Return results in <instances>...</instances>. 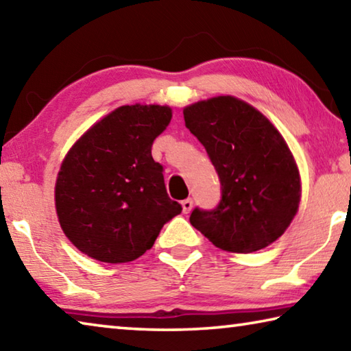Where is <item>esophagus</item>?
<instances>
[{
  "label": "esophagus",
  "mask_w": 351,
  "mask_h": 351,
  "mask_svg": "<svg viewBox=\"0 0 351 351\" xmlns=\"http://www.w3.org/2000/svg\"><path fill=\"white\" fill-rule=\"evenodd\" d=\"M181 204H182L184 213H189L190 210H192V207H193V201H192V198H187V199H184Z\"/></svg>",
  "instance_id": "esophagus-1"
}]
</instances>
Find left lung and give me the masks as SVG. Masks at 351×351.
Segmentation results:
<instances>
[{"mask_svg":"<svg viewBox=\"0 0 351 351\" xmlns=\"http://www.w3.org/2000/svg\"><path fill=\"white\" fill-rule=\"evenodd\" d=\"M184 121L221 184L215 209L195 207L190 223L224 251L249 254L269 246L287 230L300 201L299 170L282 134L232 96L187 106Z\"/></svg>","mask_w":351,"mask_h":351,"instance_id":"1","label":"left lung"}]
</instances>
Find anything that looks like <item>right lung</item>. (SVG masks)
I'll list each match as a JSON object with an SVG mask.
<instances>
[{"mask_svg":"<svg viewBox=\"0 0 351 351\" xmlns=\"http://www.w3.org/2000/svg\"><path fill=\"white\" fill-rule=\"evenodd\" d=\"M171 119L169 106L125 105L71 148L58 171L56 207L69 241L105 263L133 261L182 207L170 199L153 141Z\"/></svg>","mask_w":351,"mask_h":351,"instance_id":"1","label":"right lung"}]
</instances>
